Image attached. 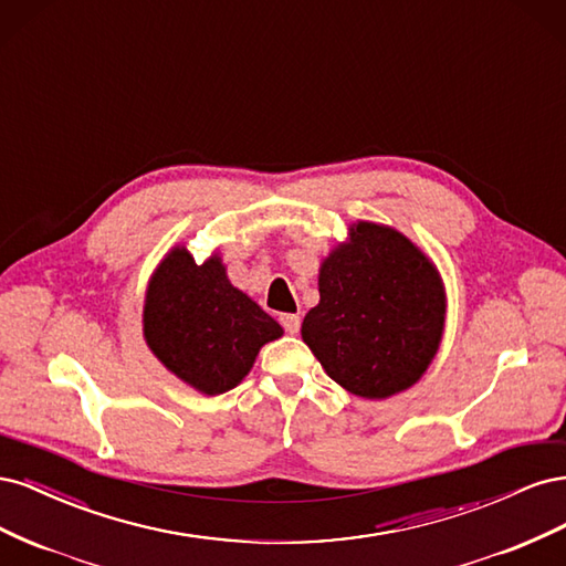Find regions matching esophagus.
Wrapping results in <instances>:
<instances>
[{"label": "esophagus", "mask_w": 566, "mask_h": 566, "mask_svg": "<svg viewBox=\"0 0 566 566\" xmlns=\"http://www.w3.org/2000/svg\"><path fill=\"white\" fill-rule=\"evenodd\" d=\"M281 325H283V328H285V333L295 335V333H300L302 318H300L297 314H283V316H281Z\"/></svg>", "instance_id": "esophagus-1"}]
</instances>
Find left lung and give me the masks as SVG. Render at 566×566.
<instances>
[{
    "label": "left lung",
    "mask_w": 566,
    "mask_h": 566,
    "mask_svg": "<svg viewBox=\"0 0 566 566\" xmlns=\"http://www.w3.org/2000/svg\"><path fill=\"white\" fill-rule=\"evenodd\" d=\"M321 302L302 339L331 378L364 399L416 385L439 349L447 293L437 266L389 227L358 221L325 256Z\"/></svg>",
    "instance_id": "8db88e82"
}]
</instances>
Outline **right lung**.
<instances>
[{
    "label": "right lung",
    "mask_w": 566,
    "mask_h": 566,
    "mask_svg": "<svg viewBox=\"0 0 566 566\" xmlns=\"http://www.w3.org/2000/svg\"><path fill=\"white\" fill-rule=\"evenodd\" d=\"M281 335V325L231 285L217 254L196 264L186 248H175L148 281L146 345L167 370L208 397L233 389L266 342Z\"/></svg>",
    "instance_id": "1"
}]
</instances>
